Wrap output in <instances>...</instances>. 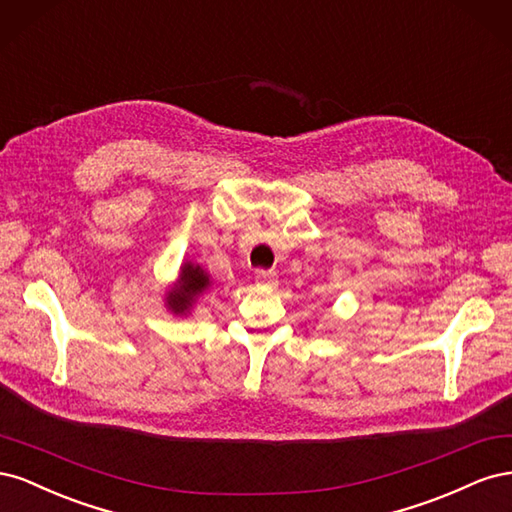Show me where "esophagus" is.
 I'll return each instance as SVG.
<instances>
[{
    "mask_svg": "<svg viewBox=\"0 0 512 512\" xmlns=\"http://www.w3.org/2000/svg\"><path fill=\"white\" fill-rule=\"evenodd\" d=\"M256 282L260 286H265V288H275L277 286V275L271 273V271H258L256 273Z\"/></svg>",
    "mask_w": 512,
    "mask_h": 512,
    "instance_id": "1",
    "label": "esophagus"
}]
</instances>
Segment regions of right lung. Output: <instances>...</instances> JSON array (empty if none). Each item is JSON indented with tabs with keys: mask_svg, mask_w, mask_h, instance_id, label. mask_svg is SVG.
<instances>
[{
	"mask_svg": "<svg viewBox=\"0 0 512 512\" xmlns=\"http://www.w3.org/2000/svg\"><path fill=\"white\" fill-rule=\"evenodd\" d=\"M211 275L196 265V262H183L179 267V280L164 294V305L173 316H190L198 299L211 288Z\"/></svg>",
	"mask_w": 512,
	"mask_h": 512,
	"instance_id": "1",
	"label": "right lung"
}]
</instances>
